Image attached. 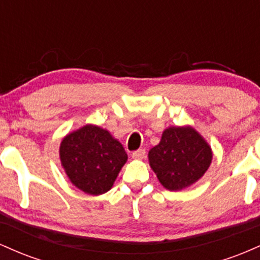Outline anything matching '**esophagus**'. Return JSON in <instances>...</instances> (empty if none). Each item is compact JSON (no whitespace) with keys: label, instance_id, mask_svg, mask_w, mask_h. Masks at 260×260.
Here are the masks:
<instances>
[{"label":"esophagus","instance_id":"34e87169","mask_svg":"<svg viewBox=\"0 0 260 260\" xmlns=\"http://www.w3.org/2000/svg\"><path fill=\"white\" fill-rule=\"evenodd\" d=\"M132 157H133V159H137V160L144 159V157H145V150H144V149H138V150L133 151Z\"/></svg>","mask_w":260,"mask_h":260}]
</instances>
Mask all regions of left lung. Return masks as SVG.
I'll use <instances>...</instances> for the list:
<instances>
[{
    "mask_svg": "<svg viewBox=\"0 0 260 260\" xmlns=\"http://www.w3.org/2000/svg\"><path fill=\"white\" fill-rule=\"evenodd\" d=\"M148 157L160 183L169 190H181L202 178L210 166L213 153L194 128L169 127Z\"/></svg>",
    "mask_w": 260,
    "mask_h": 260,
    "instance_id": "8db88e82",
    "label": "left lung"
}]
</instances>
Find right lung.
Here are the masks:
<instances>
[{"instance_id":"add662e5","label":"right lung","mask_w":260,"mask_h":260,"mask_svg":"<svg viewBox=\"0 0 260 260\" xmlns=\"http://www.w3.org/2000/svg\"><path fill=\"white\" fill-rule=\"evenodd\" d=\"M59 159L74 186L86 194L99 196L111 189L128 156L109 131L86 124L62 139Z\"/></svg>"}]
</instances>
